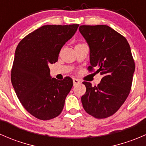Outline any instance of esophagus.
<instances>
[{
    "instance_id": "1",
    "label": "esophagus",
    "mask_w": 146,
    "mask_h": 146,
    "mask_svg": "<svg viewBox=\"0 0 146 146\" xmlns=\"http://www.w3.org/2000/svg\"><path fill=\"white\" fill-rule=\"evenodd\" d=\"M73 85H78V84L80 83V80H78V79H76V78H73Z\"/></svg>"
}]
</instances>
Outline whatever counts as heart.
I'll list each match as a JSON object with an SVG mask.
<instances>
[{"label": "heart", "mask_w": 146, "mask_h": 146, "mask_svg": "<svg viewBox=\"0 0 146 146\" xmlns=\"http://www.w3.org/2000/svg\"><path fill=\"white\" fill-rule=\"evenodd\" d=\"M78 45H79V44H78Z\"/></svg>", "instance_id": "1"}]
</instances>
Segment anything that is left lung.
<instances>
[{"label":"left lung","mask_w":146,"mask_h":146,"mask_svg":"<svg viewBox=\"0 0 146 146\" xmlns=\"http://www.w3.org/2000/svg\"><path fill=\"white\" fill-rule=\"evenodd\" d=\"M79 31L90 48V70L96 68L102 75L98 86L83 82L81 97L84 110L97 119L113 115L130 92L135 64L124 36L107 25H81Z\"/></svg>","instance_id":"1"}]
</instances>
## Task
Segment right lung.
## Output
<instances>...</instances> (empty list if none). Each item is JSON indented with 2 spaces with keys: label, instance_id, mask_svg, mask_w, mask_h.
Instances as JSON below:
<instances>
[{
  "label": "right lung",
  "instance_id": "obj_1",
  "mask_svg": "<svg viewBox=\"0 0 146 146\" xmlns=\"http://www.w3.org/2000/svg\"><path fill=\"white\" fill-rule=\"evenodd\" d=\"M78 26H42L22 39L16 48L12 85L25 109L36 118L54 119L64 109L73 80L51 78L48 65L58 61L61 48L73 37Z\"/></svg>",
  "mask_w": 146,
  "mask_h": 146
}]
</instances>
